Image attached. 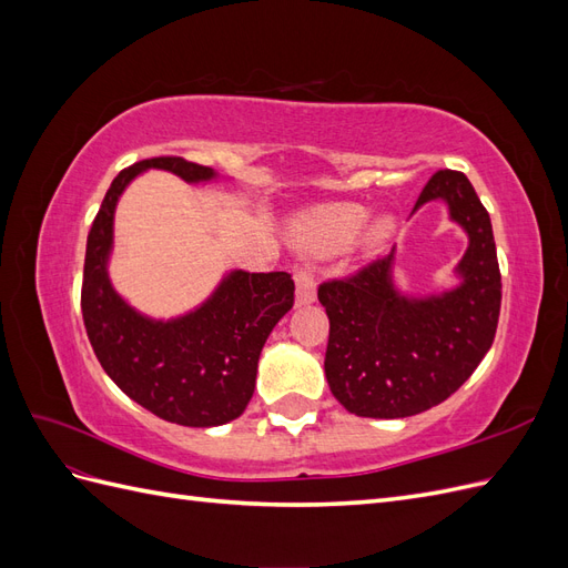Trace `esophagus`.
<instances>
[{
    "mask_svg": "<svg viewBox=\"0 0 568 568\" xmlns=\"http://www.w3.org/2000/svg\"><path fill=\"white\" fill-rule=\"evenodd\" d=\"M317 298V286L311 267L296 272V305H311Z\"/></svg>",
    "mask_w": 568,
    "mask_h": 568,
    "instance_id": "1",
    "label": "esophagus"
}]
</instances>
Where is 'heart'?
<instances>
[{
    "label": "heart",
    "instance_id": "1",
    "mask_svg": "<svg viewBox=\"0 0 568 568\" xmlns=\"http://www.w3.org/2000/svg\"><path fill=\"white\" fill-rule=\"evenodd\" d=\"M367 209L357 203H336L322 205L311 213H303L291 225V236L294 244L311 253H334L346 248L362 234L367 224ZM395 217L379 215L374 217L363 235V244L367 251H382L395 234Z\"/></svg>",
    "mask_w": 568,
    "mask_h": 568
}]
</instances>
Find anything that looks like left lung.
<instances>
[{"label":"left lung","mask_w":568,"mask_h":568,"mask_svg":"<svg viewBox=\"0 0 568 568\" xmlns=\"http://www.w3.org/2000/svg\"><path fill=\"white\" fill-rule=\"evenodd\" d=\"M432 201L448 205V217L469 239L455 286L405 294L393 274L395 248L351 280L320 284L329 317L324 374L334 398L357 417L400 419L443 403L493 346L503 282L490 215L455 170H438L412 213Z\"/></svg>","instance_id":"left-lung-1"}]
</instances>
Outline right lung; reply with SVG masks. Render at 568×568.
<instances>
[{
  "label": "right lung",
  "mask_w": 568,
  "mask_h": 568,
  "mask_svg": "<svg viewBox=\"0 0 568 568\" xmlns=\"http://www.w3.org/2000/svg\"><path fill=\"white\" fill-rule=\"evenodd\" d=\"M151 168L189 184L217 180L213 168L161 156L125 168L111 182L84 253V329L101 367L134 403L180 426H220L246 409L265 341L294 307V280L286 272L232 270L184 315L153 320L134 311L109 277L113 217L128 184Z\"/></svg>",
  "instance_id": "1"
}]
</instances>
